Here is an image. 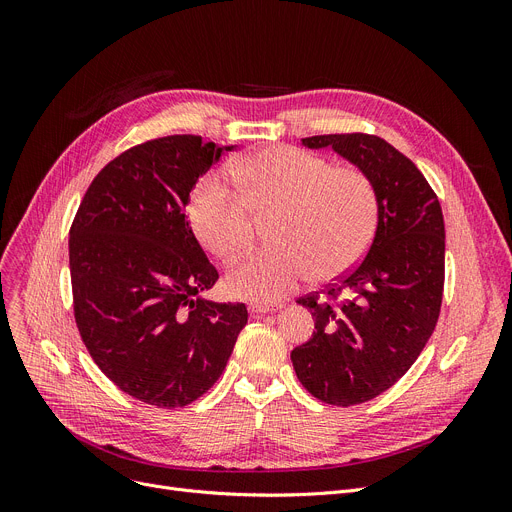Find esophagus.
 Returning <instances> with one entry per match:
<instances>
[{
    "mask_svg": "<svg viewBox=\"0 0 512 512\" xmlns=\"http://www.w3.org/2000/svg\"><path fill=\"white\" fill-rule=\"evenodd\" d=\"M282 309V303H276V305H265V303H251L249 305V311L255 315V317H261L265 313H272V311H278Z\"/></svg>",
    "mask_w": 512,
    "mask_h": 512,
    "instance_id": "esophagus-1",
    "label": "esophagus"
}]
</instances>
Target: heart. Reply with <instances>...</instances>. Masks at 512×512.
<instances>
[{"label": "heart", "mask_w": 512, "mask_h": 512, "mask_svg": "<svg viewBox=\"0 0 512 512\" xmlns=\"http://www.w3.org/2000/svg\"><path fill=\"white\" fill-rule=\"evenodd\" d=\"M230 184L213 170L197 180L186 201V218L197 240L218 259L249 245L253 213L278 211L276 245L234 261L226 288L238 299L276 303L313 274L332 280L355 267L378 230L380 199L359 168H334L317 153L276 145L232 164Z\"/></svg>", "instance_id": "heart-1"}]
</instances>
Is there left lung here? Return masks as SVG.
<instances>
[{
  "instance_id": "left-lung-1",
  "label": "left lung",
  "mask_w": 512,
  "mask_h": 512,
  "mask_svg": "<svg viewBox=\"0 0 512 512\" xmlns=\"http://www.w3.org/2000/svg\"><path fill=\"white\" fill-rule=\"evenodd\" d=\"M303 145L332 147L373 180L380 199L363 261L297 301L315 330L290 353L307 392L353 407L394 386L434 334L444 290L442 207L413 161L375 134H319Z\"/></svg>"
}]
</instances>
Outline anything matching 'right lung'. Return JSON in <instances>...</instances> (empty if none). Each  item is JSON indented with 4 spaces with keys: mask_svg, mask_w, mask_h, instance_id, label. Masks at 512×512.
<instances>
[{
    "mask_svg": "<svg viewBox=\"0 0 512 512\" xmlns=\"http://www.w3.org/2000/svg\"><path fill=\"white\" fill-rule=\"evenodd\" d=\"M224 151L197 134L134 145L91 182L70 228L76 328L97 367L145 405H191L222 375L245 303L201 297L218 282L184 218Z\"/></svg>",
    "mask_w": 512,
    "mask_h": 512,
    "instance_id": "add662e5",
    "label": "right lung"
}]
</instances>
